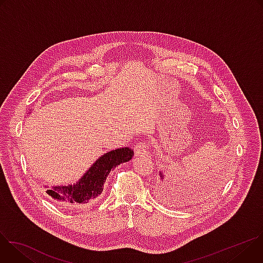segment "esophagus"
<instances>
[{
  "label": "esophagus",
  "mask_w": 263,
  "mask_h": 263,
  "mask_svg": "<svg viewBox=\"0 0 263 263\" xmlns=\"http://www.w3.org/2000/svg\"><path fill=\"white\" fill-rule=\"evenodd\" d=\"M136 157H146L148 155V146L144 142H137L134 147Z\"/></svg>",
  "instance_id": "1"
}]
</instances>
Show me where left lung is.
I'll return each instance as SVG.
<instances>
[{
	"instance_id": "1",
	"label": "left lung",
	"mask_w": 263,
	"mask_h": 263,
	"mask_svg": "<svg viewBox=\"0 0 263 263\" xmlns=\"http://www.w3.org/2000/svg\"><path fill=\"white\" fill-rule=\"evenodd\" d=\"M159 175H160V181L162 182L161 183V187H159V189H160V191L159 192H161V195H163V197H166V193H170V191H171V189H173V186H177L176 184L174 185V183H170L169 182L171 181H168V180H166L165 181V183H163V181H164V175L160 172L159 173ZM196 178V177H195ZM197 179H199V178H197ZM214 181V180H213ZM198 182H199V180H198ZM197 183V182H196ZM214 183V182H213ZM213 183H212V181L209 179V181L208 180H201V183L199 182V183H197V185L198 183L199 184V185H198V189H199V186H200V191L202 190V192H207L208 193V191H211V189H212V187H213ZM215 185V184H214ZM195 186H196V184H195ZM177 189H178V187H177ZM175 191V190H174ZM179 193V192H178ZM181 193V192H180Z\"/></svg>"
}]
</instances>
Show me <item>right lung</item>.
Masks as SVG:
<instances>
[{
  "instance_id": "right-lung-1",
  "label": "right lung",
  "mask_w": 263,
  "mask_h": 263,
  "mask_svg": "<svg viewBox=\"0 0 263 263\" xmlns=\"http://www.w3.org/2000/svg\"><path fill=\"white\" fill-rule=\"evenodd\" d=\"M131 147H119L101 156L76 183L65 186H53L47 194L64 209H71L87 204L100 196L104 183L111 170L132 159Z\"/></svg>"
}]
</instances>
